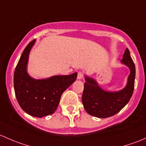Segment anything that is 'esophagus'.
<instances>
[{"label":"esophagus","instance_id":"34e87169","mask_svg":"<svg viewBox=\"0 0 146 146\" xmlns=\"http://www.w3.org/2000/svg\"><path fill=\"white\" fill-rule=\"evenodd\" d=\"M83 77H84V73L82 72H78V75H77V79H82Z\"/></svg>","mask_w":146,"mask_h":146}]
</instances>
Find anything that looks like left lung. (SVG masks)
<instances>
[{"label":"left lung","mask_w":146,"mask_h":146,"mask_svg":"<svg viewBox=\"0 0 146 146\" xmlns=\"http://www.w3.org/2000/svg\"><path fill=\"white\" fill-rule=\"evenodd\" d=\"M121 63L129 67L130 73L125 87L118 91H106L95 79L85 76L82 103L88 114L98 118L109 117L118 113L129 103L134 89L136 68L128 48Z\"/></svg>","instance_id":"1"}]
</instances>
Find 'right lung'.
I'll list each match as a JSON object with an SVG mask.
<instances>
[{
	"mask_svg": "<svg viewBox=\"0 0 146 146\" xmlns=\"http://www.w3.org/2000/svg\"><path fill=\"white\" fill-rule=\"evenodd\" d=\"M36 39L30 42L22 52L14 74V88L21 108L31 116L43 117L55 112L62 93L72 84L77 73L55 75L36 79L27 72L30 51Z\"/></svg>",
	"mask_w": 146,
	"mask_h": 146,
	"instance_id": "add662e5",
	"label": "right lung"
}]
</instances>
